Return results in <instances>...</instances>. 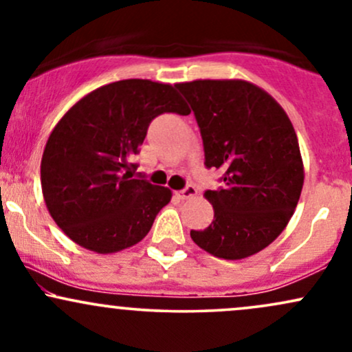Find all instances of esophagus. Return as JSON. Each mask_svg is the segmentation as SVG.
<instances>
[{"label":"esophagus","mask_w":352,"mask_h":352,"mask_svg":"<svg viewBox=\"0 0 352 352\" xmlns=\"http://www.w3.org/2000/svg\"><path fill=\"white\" fill-rule=\"evenodd\" d=\"M175 195L179 197L180 200H188L192 199V197L197 195V188L193 187V185H187L184 190H179V192H175Z\"/></svg>","instance_id":"obj_1"}]
</instances>
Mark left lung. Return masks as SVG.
Returning <instances> with one entry per match:
<instances>
[{
	"mask_svg": "<svg viewBox=\"0 0 352 352\" xmlns=\"http://www.w3.org/2000/svg\"><path fill=\"white\" fill-rule=\"evenodd\" d=\"M175 87L195 114L205 165L225 170L223 187L204 193L213 221L190 236L217 258L252 256L280 236L300 200L305 167L292 120L248 80L199 79Z\"/></svg>",
	"mask_w": 352,
	"mask_h": 352,
	"instance_id": "left-lung-1",
	"label": "left lung"
}]
</instances>
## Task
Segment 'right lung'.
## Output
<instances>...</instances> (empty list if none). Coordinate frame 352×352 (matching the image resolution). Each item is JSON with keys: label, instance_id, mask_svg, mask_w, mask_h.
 Segmentation results:
<instances>
[{"label": "right lung", "instance_id": "1", "mask_svg": "<svg viewBox=\"0 0 352 352\" xmlns=\"http://www.w3.org/2000/svg\"><path fill=\"white\" fill-rule=\"evenodd\" d=\"M164 112L190 114L170 84L125 79L89 92L52 129L41 187L56 225L74 243L107 254L139 243L170 188L132 179L148 124Z\"/></svg>", "mask_w": 352, "mask_h": 352}]
</instances>
